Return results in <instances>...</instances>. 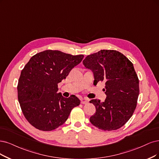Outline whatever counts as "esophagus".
<instances>
[{
	"mask_svg": "<svg viewBox=\"0 0 159 159\" xmlns=\"http://www.w3.org/2000/svg\"><path fill=\"white\" fill-rule=\"evenodd\" d=\"M80 102H81L82 104H86L88 102H89V100H88V99H82Z\"/></svg>",
	"mask_w": 159,
	"mask_h": 159,
	"instance_id": "1",
	"label": "esophagus"
}]
</instances>
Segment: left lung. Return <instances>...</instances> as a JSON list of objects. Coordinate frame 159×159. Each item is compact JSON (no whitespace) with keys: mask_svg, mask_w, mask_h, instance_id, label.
<instances>
[{"mask_svg":"<svg viewBox=\"0 0 159 159\" xmlns=\"http://www.w3.org/2000/svg\"><path fill=\"white\" fill-rule=\"evenodd\" d=\"M83 64L93 72V84L105 83V101H90L96 107L90 122L105 131L121 128L132 116L139 93V79L132 63L118 51L102 50L87 56Z\"/></svg>","mask_w":159,"mask_h":159,"instance_id":"8db88e82","label":"left lung"}]
</instances>
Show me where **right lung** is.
Listing matches in <instances>:
<instances>
[{
  "mask_svg": "<svg viewBox=\"0 0 159 159\" xmlns=\"http://www.w3.org/2000/svg\"><path fill=\"white\" fill-rule=\"evenodd\" d=\"M83 55L73 56L59 50H45L34 55L21 70L17 98L23 115L40 130L51 131L67 120L80 104L75 95L63 97L57 84L79 64Z\"/></svg>",
  "mask_w": 159,
  "mask_h": 159,
  "instance_id": "obj_1",
  "label": "right lung"
}]
</instances>
